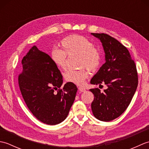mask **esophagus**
<instances>
[{
    "mask_svg": "<svg viewBox=\"0 0 149 149\" xmlns=\"http://www.w3.org/2000/svg\"><path fill=\"white\" fill-rule=\"evenodd\" d=\"M79 90L81 92H84V91H86V89H85L84 88H83V87L79 88Z\"/></svg>",
    "mask_w": 149,
    "mask_h": 149,
    "instance_id": "34e87169",
    "label": "esophagus"
}]
</instances>
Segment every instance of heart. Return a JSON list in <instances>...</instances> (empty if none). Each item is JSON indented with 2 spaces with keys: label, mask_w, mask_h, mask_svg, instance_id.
Returning <instances> with one entry per match:
<instances>
[{
  "label": "heart",
  "mask_w": 149,
  "mask_h": 149,
  "mask_svg": "<svg viewBox=\"0 0 149 149\" xmlns=\"http://www.w3.org/2000/svg\"><path fill=\"white\" fill-rule=\"evenodd\" d=\"M61 45L62 50L54 49L50 52L52 61L58 68H65L66 54L79 55L80 66H84L90 70H94L99 67L101 60L100 54L85 37L77 34L68 36L61 41ZM88 77L89 73L84 68L68 70L64 74L66 81L79 86L84 83Z\"/></svg>",
  "instance_id": "heart-1"
}]
</instances>
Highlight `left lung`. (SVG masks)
<instances>
[{
  "instance_id": "obj_1",
  "label": "left lung",
  "mask_w": 149,
  "mask_h": 149,
  "mask_svg": "<svg viewBox=\"0 0 149 149\" xmlns=\"http://www.w3.org/2000/svg\"><path fill=\"white\" fill-rule=\"evenodd\" d=\"M102 43L105 63L91 78V84H105L107 88L90 89L94 95L91 110L103 122L118 118L127 108L138 86V74L127 49L106 34L91 33Z\"/></svg>"
}]
</instances>
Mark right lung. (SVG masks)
Returning <instances> with one entry per match:
<instances>
[{"instance_id":"right-lung-1","label":"right lung","mask_w":149,"mask_h":149,"mask_svg":"<svg viewBox=\"0 0 149 149\" xmlns=\"http://www.w3.org/2000/svg\"><path fill=\"white\" fill-rule=\"evenodd\" d=\"M18 77L20 90L28 108L36 118L48 125L64 121L74 102L77 86H63L59 70L46 53L33 46L22 60Z\"/></svg>"}]
</instances>
